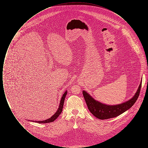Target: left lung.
I'll use <instances>...</instances> for the list:
<instances>
[{
	"label": "left lung",
	"mask_w": 148,
	"mask_h": 148,
	"mask_svg": "<svg viewBox=\"0 0 148 148\" xmlns=\"http://www.w3.org/2000/svg\"><path fill=\"white\" fill-rule=\"evenodd\" d=\"M141 82L134 97L129 100L120 104L109 106L95 100L85 91H83V96L88 108L92 114L99 119H108L119 116L129 109L136 102L140 92Z\"/></svg>",
	"instance_id": "obj_1"
}]
</instances>
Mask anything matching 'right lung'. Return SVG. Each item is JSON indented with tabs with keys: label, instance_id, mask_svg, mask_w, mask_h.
<instances>
[{
	"label": "right lung",
	"instance_id": "1",
	"mask_svg": "<svg viewBox=\"0 0 148 148\" xmlns=\"http://www.w3.org/2000/svg\"><path fill=\"white\" fill-rule=\"evenodd\" d=\"M0 73H1V71H0ZM66 94H67V91L65 92L64 93V94L63 95L62 98H61V100H60L59 108H58V110H57V111L56 112V113L52 116H51L50 118L48 119L45 120H43V121H35V122L38 123H43L44 124V123H48L53 122L56 119V118L59 116V115L62 112L63 108L64 102L65 98L66 95ZM31 121L34 122V121H33V120H31Z\"/></svg>",
	"mask_w": 148,
	"mask_h": 148
}]
</instances>
